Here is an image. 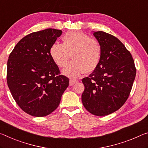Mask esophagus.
<instances>
[{
	"instance_id": "obj_1",
	"label": "esophagus",
	"mask_w": 148,
	"mask_h": 148,
	"mask_svg": "<svg viewBox=\"0 0 148 148\" xmlns=\"http://www.w3.org/2000/svg\"><path fill=\"white\" fill-rule=\"evenodd\" d=\"M76 80H74V79H70V81H69V85H70V86H73V85H74L76 83Z\"/></svg>"
}]
</instances>
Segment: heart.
Masks as SVG:
<instances>
[{
    "instance_id": "b5f03b06",
    "label": "heart",
    "mask_w": 148,
    "mask_h": 148,
    "mask_svg": "<svg viewBox=\"0 0 148 148\" xmlns=\"http://www.w3.org/2000/svg\"><path fill=\"white\" fill-rule=\"evenodd\" d=\"M63 43H54L49 50L53 62L59 67H64L70 55L72 61L62 70V74L76 78L81 73L92 72L99 64L101 49L97 40L80 32H68L62 37Z\"/></svg>"
}]
</instances>
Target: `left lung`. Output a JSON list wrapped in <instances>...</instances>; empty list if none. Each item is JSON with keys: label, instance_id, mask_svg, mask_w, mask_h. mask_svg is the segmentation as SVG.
Instances as JSON below:
<instances>
[{"label": "left lung", "instance_id": "obj_1", "mask_svg": "<svg viewBox=\"0 0 148 148\" xmlns=\"http://www.w3.org/2000/svg\"><path fill=\"white\" fill-rule=\"evenodd\" d=\"M101 49L97 67L82 79L84 107L96 116H105L120 109L127 100L136 70L130 53L123 43L103 32H93Z\"/></svg>", "mask_w": 148, "mask_h": 148}]
</instances>
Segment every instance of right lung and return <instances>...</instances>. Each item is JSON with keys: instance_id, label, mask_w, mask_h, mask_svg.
Instances as JSON below:
<instances>
[{"instance_id": "right-lung-1", "label": "right lung", "mask_w": 148, "mask_h": 148, "mask_svg": "<svg viewBox=\"0 0 148 148\" xmlns=\"http://www.w3.org/2000/svg\"><path fill=\"white\" fill-rule=\"evenodd\" d=\"M61 30L44 29L21 39L7 62V84L15 101L30 115L41 117L57 109L69 85L67 77L60 75L49 50Z\"/></svg>"}]
</instances>
